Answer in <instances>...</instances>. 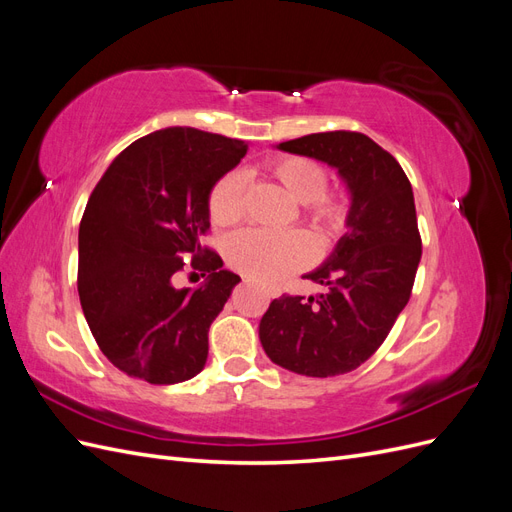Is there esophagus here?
Masks as SVG:
<instances>
[{
	"label": "esophagus",
	"mask_w": 512,
	"mask_h": 512,
	"mask_svg": "<svg viewBox=\"0 0 512 512\" xmlns=\"http://www.w3.org/2000/svg\"><path fill=\"white\" fill-rule=\"evenodd\" d=\"M267 292L271 294V297H280V294H282L280 286H275V284H269V286H267Z\"/></svg>",
	"instance_id": "obj_1"
}]
</instances>
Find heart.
Listing matches in <instances>:
<instances>
[{
    "label": "heart",
    "instance_id": "obj_1",
    "mask_svg": "<svg viewBox=\"0 0 512 512\" xmlns=\"http://www.w3.org/2000/svg\"><path fill=\"white\" fill-rule=\"evenodd\" d=\"M269 175L288 196L303 203L305 218L322 235H339L348 224V198L327 192V170L301 156H282L269 162ZM209 218L215 226H232L243 218V177L228 173L209 194ZM314 258V243L303 232L243 230L226 241L228 265L258 282H275L299 271Z\"/></svg>",
    "mask_w": 512,
    "mask_h": 512
}]
</instances>
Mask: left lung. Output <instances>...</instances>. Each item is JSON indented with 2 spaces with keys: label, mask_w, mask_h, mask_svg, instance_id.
Instances as JSON below:
<instances>
[{
  "label": "left lung",
  "mask_w": 512,
  "mask_h": 512,
  "mask_svg": "<svg viewBox=\"0 0 512 512\" xmlns=\"http://www.w3.org/2000/svg\"><path fill=\"white\" fill-rule=\"evenodd\" d=\"M277 149L335 168L350 213L331 256L305 275L327 290L271 301L258 327L260 344L294 374H348L380 348L410 299L423 254L412 185L391 153L361 132L307 134Z\"/></svg>",
  "instance_id": "obj_1"
}]
</instances>
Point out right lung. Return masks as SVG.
I'll return each instance as SVG.
<instances>
[{"mask_svg":"<svg viewBox=\"0 0 512 512\" xmlns=\"http://www.w3.org/2000/svg\"><path fill=\"white\" fill-rule=\"evenodd\" d=\"M247 143L196 128H164L123 149L91 192L79 228V297L91 335L123 374L177 384L203 371L209 327L241 277L200 243L209 194ZM193 256L208 275L175 289Z\"/></svg>","mask_w":512,"mask_h":512,"instance_id":"right-lung-1","label":"right lung"}]
</instances>
